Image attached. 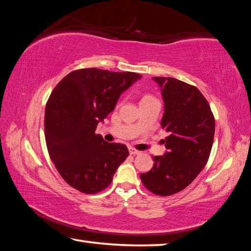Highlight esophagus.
<instances>
[{"instance_id":"obj_1","label":"esophagus","mask_w":251,"mask_h":251,"mask_svg":"<svg viewBox=\"0 0 251 251\" xmlns=\"http://www.w3.org/2000/svg\"><path fill=\"white\" fill-rule=\"evenodd\" d=\"M129 152H130L131 155H138V154H141V151H137V150H135L134 147H129Z\"/></svg>"}]
</instances>
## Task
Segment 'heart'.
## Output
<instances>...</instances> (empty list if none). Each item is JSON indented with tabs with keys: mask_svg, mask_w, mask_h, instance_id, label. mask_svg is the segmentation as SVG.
<instances>
[{
	"mask_svg": "<svg viewBox=\"0 0 251 251\" xmlns=\"http://www.w3.org/2000/svg\"><path fill=\"white\" fill-rule=\"evenodd\" d=\"M147 99H152L151 95H145L143 97V100H147Z\"/></svg>",
	"mask_w": 251,
	"mask_h": 251,
	"instance_id": "b5f03b06",
	"label": "heart"
}]
</instances>
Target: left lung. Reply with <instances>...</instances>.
<instances>
[{
  "label": "left lung",
  "mask_w": 251,
  "mask_h": 251,
  "mask_svg": "<svg viewBox=\"0 0 251 251\" xmlns=\"http://www.w3.org/2000/svg\"><path fill=\"white\" fill-rule=\"evenodd\" d=\"M161 87L165 113L161 128L167 152L154 157V166L141 174L143 185L158 196L185 189L209 158L215 135V117L201 91L173 77H152Z\"/></svg>",
  "instance_id": "obj_1"
}]
</instances>
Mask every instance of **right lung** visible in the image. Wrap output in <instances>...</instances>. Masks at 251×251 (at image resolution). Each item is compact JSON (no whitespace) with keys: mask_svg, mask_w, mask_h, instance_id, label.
I'll use <instances>...</instances> for the list:
<instances>
[{"mask_svg":"<svg viewBox=\"0 0 251 251\" xmlns=\"http://www.w3.org/2000/svg\"><path fill=\"white\" fill-rule=\"evenodd\" d=\"M139 78L134 72L80 69L50 93L44 117L46 146L59 175L78 192L97 194L107 188L129 155L124 144L105 142L95 129Z\"/></svg>","mask_w":251,"mask_h":251,"instance_id":"add662e5","label":"right lung"}]
</instances>
